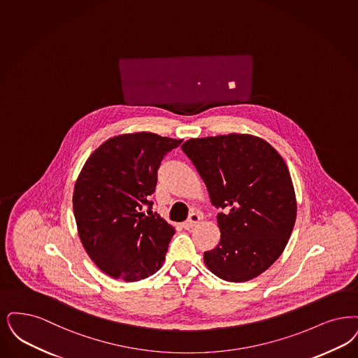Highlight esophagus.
Returning <instances> with one entry per match:
<instances>
[{
    "mask_svg": "<svg viewBox=\"0 0 358 358\" xmlns=\"http://www.w3.org/2000/svg\"><path fill=\"white\" fill-rule=\"evenodd\" d=\"M201 221V215L199 213H192L189 215V218L186 220L185 222H182V228L184 229H192L194 228Z\"/></svg>",
    "mask_w": 358,
    "mask_h": 358,
    "instance_id": "34e87169",
    "label": "esophagus"
}]
</instances>
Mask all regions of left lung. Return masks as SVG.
<instances>
[{"label":"left lung","mask_w":358,"mask_h":358,"mask_svg":"<svg viewBox=\"0 0 358 358\" xmlns=\"http://www.w3.org/2000/svg\"><path fill=\"white\" fill-rule=\"evenodd\" d=\"M181 148L221 209V238L203 253L205 265L230 282L257 277L282 255L296 222L297 202L285 161L252 134L190 138Z\"/></svg>","instance_id":"left-lung-1"}]
</instances>
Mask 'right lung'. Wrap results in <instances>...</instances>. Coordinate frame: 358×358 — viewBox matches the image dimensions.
Listing matches in <instances>:
<instances>
[{"mask_svg": "<svg viewBox=\"0 0 358 358\" xmlns=\"http://www.w3.org/2000/svg\"><path fill=\"white\" fill-rule=\"evenodd\" d=\"M182 140L149 131L106 140L86 159L73 212L86 253L115 280L140 281L165 261L174 228L150 210L162 158ZM148 204L149 216L143 213Z\"/></svg>", "mask_w": 358, "mask_h": 358, "instance_id": "1", "label": "right lung"}]
</instances>
